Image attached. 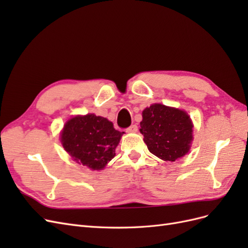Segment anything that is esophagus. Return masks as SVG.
Here are the masks:
<instances>
[{
  "mask_svg": "<svg viewBox=\"0 0 248 248\" xmlns=\"http://www.w3.org/2000/svg\"><path fill=\"white\" fill-rule=\"evenodd\" d=\"M137 131H138V126L137 125H131L126 129V132H128V133H133V132H137Z\"/></svg>",
  "mask_w": 248,
  "mask_h": 248,
  "instance_id": "34e87169",
  "label": "esophagus"
}]
</instances>
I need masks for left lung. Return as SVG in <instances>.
I'll use <instances>...</instances> for the list:
<instances>
[{"label":"left lung","mask_w":248,"mask_h":248,"mask_svg":"<svg viewBox=\"0 0 248 248\" xmlns=\"http://www.w3.org/2000/svg\"><path fill=\"white\" fill-rule=\"evenodd\" d=\"M192 127L186 111L154 103L142 110L140 131L150 152L164 161H175L188 153Z\"/></svg>","instance_id":"8db88e82"}]
</instances>
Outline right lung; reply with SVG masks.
<instances>
[{
    "instance_id": "obj_1",
    "label": "right lung",
    "mask_w": 248,
    "mask_h": 248,
    "mask_svg": "<svg viewBox=\"0 0 248 248\" xmlns=\"http://www.w3.org/2000/svg\"><path fill=\"white\" fill-rule=\"evenodd\" d=\"M124 132L107 118L88 114L69 119L61 132V142L72 158L93 170H103L114 158Z\"/></svg>"
}]
</instances>
